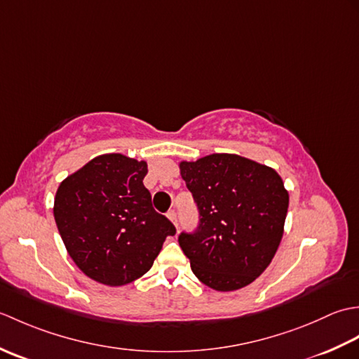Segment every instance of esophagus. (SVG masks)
Returning a JSON list of instances; mask_svg holds the SVG:
<instances>
[{
  "mask_svg": "<svg viewBox=\"0 0 359 359\" xmlns=\"http://www.w3.org/2000/svg\"><path fill=\"white\" fill-rule=\"evenodd\" d=\"M168 219H170L171 222L175 225V228H179L177 226V212H175L174 210H171L170 212H168Z\"/></svg>",
  "mask_w": 359,
  "mask_h": 359,
  "instance_id": "34e87169",
  "label": "esophagus"
}]
</instances>
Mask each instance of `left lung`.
<instances>
[{
    "mask_svg": "<svg viewBox=\"0 0 359 359\" xmlns=\"http://www.w3.org/2000/svg\"><path fill=\"white\" fill-rule=\"evenodd\" d=\"M179 168L199 210L197 230L179 236L193 273L217 292L251 284L284 234L288 193L280 175L238 154H210Z\"/></svg>",
    "mask_w": 359,
    "mask_h": 359,
    "instance_id": "8db88e82",
    "label": "left lung"
}]
</instances>
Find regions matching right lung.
I'll use <instances>...</instances> for the list:
<instances>
[{"label": "right lung", "instance_id": "obj_1", "mask_svg": "<svg viewBox=\"0 0 359 359\" xmlns=\"http://www.w3.org/2000/svg\"><path fill=\"white\" fill-rule=\"evenodd\" d=\"M147 162L123 154L90 160L60 184L53 217L75 265L120 287L147 273L175 228L152 208Z\"/></svg>", "mask_w": 359, "mask_h": 359}]
</instances>
